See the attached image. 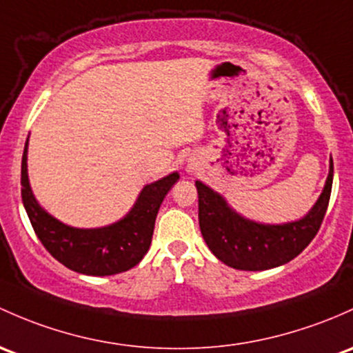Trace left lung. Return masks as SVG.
<instances>
[{
  "instance_id": "left-lung-1",
  "label": "left lung",
  "mask_w": 353,
  "mask_h": 353,
  "mask_svg": "<svg viewBox=\"0 0 353 353\" xmlns=\"http://www.w3.org/2000/svg\"><path fill=\"white\" fill-rule=\"evenodd\" d=\"M333 161L325 189L313 210L299 221L259 225L232 211L220 194L196 183L199 228L210 250L226 265L239 270H267L298 257L320 230L330 203Z\"/></svg>"
}]
</instances>
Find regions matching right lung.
<instances>
[{"label":"right lung","mask_w":353,"mask_h":353,"mask_svg":"<svg viewBox=\"0 0 353 353\" xmlns=\"http://www.w3.org/2000/svg\"><path fill=\"white\" fill-rule=\"evenodd\" d=\"M27 145L28 140L21 157V199L30 223L52 257L86 276H113L139 264L150 247L159 208L179 174L172 172L143 188L135 206L118 223L96 230L72 228L46 213L33 198L27 174Z\"/></svg>","instance_id":"add662e5"}]
</instances>
